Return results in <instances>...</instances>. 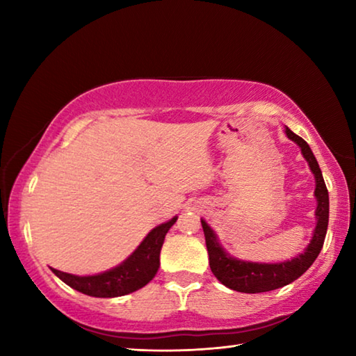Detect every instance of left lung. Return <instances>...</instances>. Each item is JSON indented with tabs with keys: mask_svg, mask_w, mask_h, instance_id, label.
Here are the masks:
<instances>
[{
	"mask_svg": "<svg viewBox=\"0 0 356 356\" xmlns=\"http://www.w3.org/2000/svg\"><path fill=\"white\" fill-rule=\"evenodd\" d=\"M286 135L291 138L301 147V154L311 166V171L316 176V197H317V226L314 229V236H312L311 243L308 245L301 254L293 257L292 261L281 262V264H256V262H245L238 261L227 256L220 243L216 242V237L212 229L206 221L201 220L204 229V236H206V245L209 251V264L212 273L216 276V280L222 282L226 287L232 289L237 292L245 293H259L268 292L280 289L289 282L300 278L306 270H308L312 262L316 261L318 252L323 246L325 236H327L328 227V213H330V201H328V190L322 177V171L318 168L314 154L308 146L303 138L295 135L291 129L286 127Z\"/></svg>",
	"mask_w": 356,
	"mask_h": 356,
	"instance_id": "left-lung-1",
	"label": "left lung"
}]
</instances>
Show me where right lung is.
Returning <instances> with one entry per match:
<instances>
[{"label": "right lung", "instance_id": "right-lung-1", "mask_svg": "<svg viewBox=\"0 0 356 356\" xmlns=\"http://www.w3.org/2000/svg\"><path fill=\"white\" fill-rule=\"evenodd\" d=\"M177 216L163 225L156 226L147 234L134 254L116 268L94 276H75L51 268L59 280L75 291L99 298H113L138 291L147 284L159 272L160 250L163 246L166 232L176 222Z\"/></svg>", "mask_w": 356, "mask_h": 356}]
</instances>
